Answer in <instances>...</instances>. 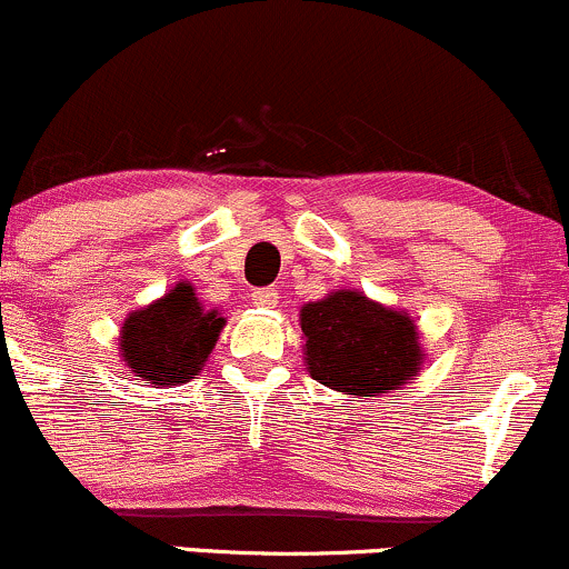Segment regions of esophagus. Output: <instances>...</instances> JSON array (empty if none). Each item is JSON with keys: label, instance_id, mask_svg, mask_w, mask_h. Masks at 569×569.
I'll return each instance as SVG.
<instances>
[{"label": "esophagus", "instance_id": "obj_1", "mask_svg": "<svg viewBox=\"0 0 569 569\" xmlns=\"http://www.w3.org/2000/svg\"><path fill=\"white\" fill-rule=\"evenodd\" d=\"M251 299H253V305L267 307V310H272V307H278V302H280L276 289H257L251 293Z\"/></svg>", "mask_w": 569, "mask_h": 569}]
</instances>
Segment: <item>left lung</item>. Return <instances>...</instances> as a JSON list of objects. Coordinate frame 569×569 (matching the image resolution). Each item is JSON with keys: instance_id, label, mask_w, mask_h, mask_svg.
Returning a JSON list of instances; mask_svg holds the SVG:
<instances>
[{"instance_id": "1", "label": "left lung", "mask_w": 569, "mask_h": 569, "mask_svg": "<svg viewBox=\"0 0 569 569\" xmlns=\"http://www.w3.org/2000/svg\"><path fill=\"white\" fill-rule=\"evenodd\" d=\"M299 329L312 380L350 398L401 390L426 361L415 318L358 289H335L302 305Z\"/></svg>"}]
</instances>
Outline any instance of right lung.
Returning a JSON list of instances; mask_svg holds the SVG:
<instances>
[{
  "label": "right lung",
  "instance_id": "obj_1",
  "mask_svg": "<svg viewBox=\"0 0 569 569\" xmlns=\"http://www.w3.org/2000/svg\"><path fill=\"white\" fill-rule=\"evenodd\" d=\"M227 318L194 297V286L179 280L154 302L130 310L120 329L126 369L152 388L184 385L200 375L217 348Z\"/></svg>",
  "mask_w": 569,
  "mask_h": 569
}]
</instances>
